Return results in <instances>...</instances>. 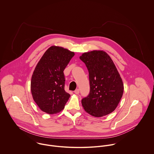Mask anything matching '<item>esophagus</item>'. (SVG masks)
I'll return each mask as SVG.
<instances>
[{"mask_svg": "<svg viewBox=\"0 0 154 154\" xmlns=\"http://www.w3.org/2000/svg\"><path fill=\"white\" fill-rule=\"evenodd\" d=\"M80 92V91H79V89H76L75 91H74V93L76 94H78Z\"/></svg>", "mask_w": 154, "mask_h": 154, "instance_id": "1", "label": "esophagus"}]
</instances>
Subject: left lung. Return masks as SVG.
<instances>
[{
    "instance_id": "8db88e82",
    "label": "left lung",
    "mask_w": 154,
    "mask_h": 154,
    "mask_svg": "<svg viewBox=\"0 0 154 154\" xmlns=\"http://www.w3.org/2000/svg\"><path fill=\"white\" fill-rule=\"evenodd\" d=\"M89 71L90 93L82 100L86 112L101 117L112 112L124 92L120 75L111 57L103 51L85 52L80 57Z\"/></svg>"
}]
</instances>
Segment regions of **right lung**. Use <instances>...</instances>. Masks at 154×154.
<instances>
[{"mask_svg":"<svg viewBox=\"0 0 154 154\" xmlns=\"http://www.w3.org/2000/svg\"><path fill=\"white\" fill-rule=\"evenodd\" d=\"M74 56L73 52L52 46L37 63L31 77V92L42 111L54 114L64 108L70 94L64 90L63 70Z\"/></svg>","mask_w":154,"mask_h":154,"instance_id":"obj_1","label":"right lung"}]
</instances>
